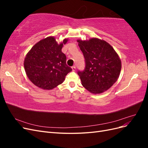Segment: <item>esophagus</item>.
I'll list each match as a JSON object with an SVG mask.
<instances>
[{
  "instance_id": "obj_1",
  "label": "esophagus",
  "mask_w": 148,
  "mask_h": 148,
  "mask_svg": "<svg viewBox=\"0 0 148 148\" xmlns=\"http://www.w3.org/2000/svg\"><path fill=\"white\" fill-rule=\"evenodd\" d=\"M71 69H72L73 71H75V70H76V66L75 65L73 66L72 67H71Z\"/></svg>"
}]
</instances>
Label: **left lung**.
I'll use <instances>...</instances> for the list:
<instances>
[{
	"label": "left lung",
	"instance_id": "obj_1",
	"mask_svg": "<svg viewBox=\"0 0 148 148\" xmlns=\"http://www.w3.org/2000/svg\"><path fill=\"white\" fill-rule=\"evenodd\" d=\"M77 42L86 62L84 70L78 72L83 87L95 95L108 90L120 73L122 62L118 53L110 44L99 38Z\"/></svg>",
	"mask_w": 148,
	"mask_h": 148
}]
</instances>
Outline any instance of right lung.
Instances as JSON below:
<instances>
[{"label": "right lung", "instance_id": "obj_1", "mask_svg": "<svg viewBox=\"0 0 148 148\" xmlns=\"http://www.w3.org/2000/svg\"><path fill=\"white\" fill-rule=\"evenodd\" d=\"M69 41L65 38L58 44L53 36L39 41L27 53L24 60L25 72L36 86L49 90L62 84L71 69L66 64V56L62 52Z\"/></svg>", "mask_w": 148, "mask_h": 148}]
</instances>
